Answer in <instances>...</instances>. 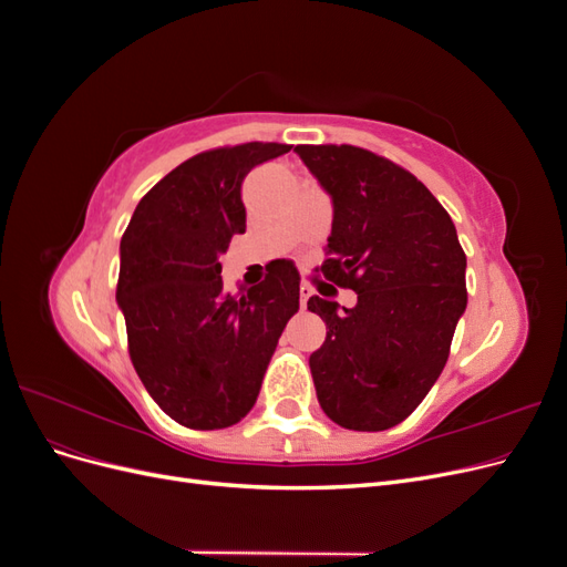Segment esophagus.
I'll return each mask as SVG.
<instances>
[{
	"instance_id": "34e87169",
	"label": "esophagus",
	"mask_w": 567,
	"mask_h": 567,
	"mask_svg": "<svg viewBox=\"0 0 567 567\" xmlns=\"http://www.w3.org/2000/svg\"><path fill=\"white\" fill-rule=\"evenodd\" d=\"M310 298H312V288L307 286V284H302V286H300V305L305 307L307 300H310Z\"/></svg>"
}]
</instances>
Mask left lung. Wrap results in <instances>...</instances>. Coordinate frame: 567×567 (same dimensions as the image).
I'll return each instance as SVG.
<instances>
[{"label":"left lung","instance_id":"8db88e82","mask_svg":"<svg viewBox=\"0 0 567 567\" xmlns=\"http://www.w3.org/2000/svg\"><path fill=\"white\" fill-rule=\"evenodd\" d=\"M331 198L333 221L307 310L326 321L310 369L323 414L348 431H388L447 364L466 312V255L437 198L400 165L357 146H296ZM352 287L354 308L331 298ZM330 293L326 295L324 290Z\"/></svg>","mask_w":567,"mask_h":567}]
</instances>
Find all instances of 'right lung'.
<instances>
[{
	"label": "right lung",
	"mask_w": 567,
	"mask_h": 567,
	"mask_svg": "<svg viewBox=\"0 0 567 567\" xmlns=\"http://www.w3.org/2000/svg\"><path fill=\"white\" fill-rule=\"evenodd\" d=\"M288 144L250 142L188 158L140 200L120 241L117 307L132 364L169 419L217 431L252 409L288 319L300 310L298 269L277 260L234 296L219 255L246 231L241 184Z\"/></svg>",
	"instance_id": "right-lung-1"
}]
</instances>
